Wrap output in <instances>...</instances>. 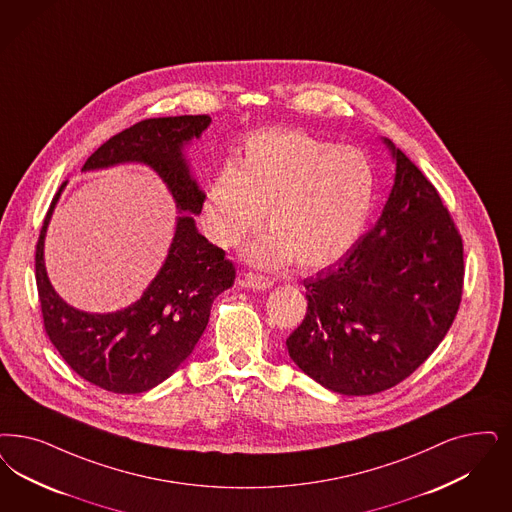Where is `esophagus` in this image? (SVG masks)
<instances>
[{
	"mask_svg": "<svg viewBox=\"0 0 512 512\" xmlns=\"http://www.w3.org/2000/svg\"><path fill=\"white\" fill-rule=\"evenodd\" d=\"M240 283H242L244 287L255 289V291H265V289H270V287L274 285L272 280H268L265 276H259V274H253V272H247V274H244Z\"/></svg>",
	"mask_w": 512,
	"mask_h": 512,
	"instance_id": "1",
	"label": "esophagus"
}]
</instances>
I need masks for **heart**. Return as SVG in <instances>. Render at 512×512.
<instances>
[{"label": "heart", "mask_w": 512, "mask_h": 512, "mask_svg": "<svg viewBox=\"0 0 512 512\" xmlns=\"http://www.w3.org/2000/svg\"><path fill=\"white\" fill-rule=\"evenodd\" d=\"M376 176L367 155L302 130H266L221 170L202 200V225L217 246H238L265 213L270 232L246 249L263 268L340 261L371 215Z\"/></svg>", "instance_id": "obj_1"}]
</instances>
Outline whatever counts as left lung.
<instances>
[{"label": "left lung", "mask_w": 512, "mask_h": 512, "mask_svg": "<svg viewBox=\"0 0 512 512\" xmlns=\"http://www.w3.org/2000/svg\"><path fill=\"white\" fill-rule=\"evenodd\" d=\"M395 164L384 210L335 265L304 280L308 312L287 338L300 371L340 395H372L416 371L448 333L463 244L437 189L382 138Z\"/></svg>", "instance_id": "8db88e82"}]
</instances>
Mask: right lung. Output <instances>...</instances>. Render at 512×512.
Instances as JSON below:
<instances>
[{"label": "right lung", "mask_w": 512, "mask_h": 512, "mask_svg": "<svg viewBox=\"0 0 512 512\" xmlns=\"http://www.w3.org/2000/svg\"><path fill=\"white\" fill-rule=\"evenodd\" d=\"M208 115L147 119L98 147L83 172L143 164L162 179L176 204L174 236L157 276L140 299L117 312L96 314L54 291L45 266V236L66 183L54 196L36 249V282L45 331L81 378L113 393H143L162 384L193 353L206 331L212 302L232 287L234 266L196 227L204 191L187 147L210 126Z\"/></svg>", "instance_id": "obj_1"}]
</instances>
